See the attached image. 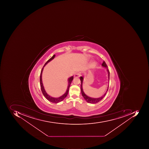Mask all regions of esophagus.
<instances>
[{
	"instance_id": "1",
	"label": "esophagus",
	"mask_w": 149,
	"mask_h": 149,
	"mask_svg": "<svg viewBox=\"0 0 149 149\" xmlns=\"http://www.w3.org/2000/svg\"><path fill=\"white\" fill-rule=\"evenodd\" d=\"M80 73L79 72H77V73H75V75H74V77H79L80 76Z\"/></svg>"
}]
</instances>
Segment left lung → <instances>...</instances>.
Instances as JSON below:
<instances>
[{
  "label": "left lung",
  "mask_w": 149,
  "mask_h": 149,
  "mask_svg": "<svg viewBox=\"0 0 149 149\" xmlns=\"http://www.w3.org/2000/svg\"><path fill=\"white\" fill-rule=\"evenodd\" d=\"M102 66L104 67L105 68H107V65L106 63H105V61H103V62L102 63ZM107 71H108V77H109H109H110V72H109V70L107 69ZM80 80H81V94L82 96L84 97V99H85V100L87 102H88V103H92V104H95V103H97V102H99L100 101L102 100V98L104 97L105 95L106 94L107 92L108 91V87H109V86H108V88H107V91L106 93H105V94L103 95L101 97H99V98H92V97H90L88 96L87 95H86V94H85V93H84V91L83 90L82 88V83H83V77H80Z\"/></svg>",
  "instance_id": "8db88e82"
}]
</instances>
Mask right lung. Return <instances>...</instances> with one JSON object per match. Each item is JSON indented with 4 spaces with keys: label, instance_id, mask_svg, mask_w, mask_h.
<instances>
[{
    "label": "right lung",
    "instance_id": "add662e5",
    "mask_svg": "<svg viewBox=\"0 0 149 149\" xmlns=\"http://www.w3.org/2000/svg\"><path fill=\"white\" fill-rule=\"evenodd\" d=\"M55 56H56V55H53V56L52 58H51L50 59L48 60L47 61V62L45 63V64H44L43 67L45 66V65H46L50 61L52 60V59L55 58ZM43 67L42 68V70H41L40 76V86H41V91H42V94H43L44 96L49 101L51 102L55 103H58V102H61L63 100V99H64L65 97H66L67 96L68 94V91H69V87H70V85H71V82H72V80H73V76H72V77H70V78H68V86L67 90L66 92H65V93H64V94H63L62 96H61L59 97H52L50 96V95H49L46 92L45 89H44L43 85L42 82V75L43 69Z\"/></svg>",
    "mask_w": 149,
    "mask_h": 149
}]
</instances>
